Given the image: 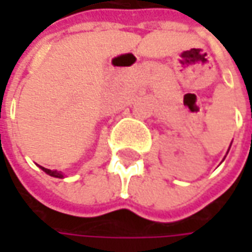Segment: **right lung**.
Returning <instances> with one entry per match:
<instances>
[{"label": "right lung", "instance_id": "obj_1", "mask_svg": "<svg viewBox=\"0 0 252 252\" xmlns=\"http://www.w3.org/2000/svg\"><path fill=\"white\" fill-rule=\"evenodd\" d=\"M40 168L43 169L44 172L47 174V175H50V177H54V178H64V175L62 172H59V171H53V169H47L44 168V167H40Z\"/></svg>", "mask_w": 252, "mask_h": 252}]
</instances>
